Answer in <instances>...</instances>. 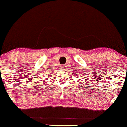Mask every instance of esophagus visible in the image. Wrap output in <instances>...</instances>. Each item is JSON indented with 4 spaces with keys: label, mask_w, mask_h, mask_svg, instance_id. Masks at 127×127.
Listing matches in <instances>:
<instances>
[{
    "label": "esophagus",
    "mask_w": 127,
    "mask_h": 127,
    "mask_svg": "<svg viewBox=\"0 0 127 127\" xmlns=\"http://www.w3.org/2000/svg\"><path fill=\"white\" fill-rule=\"evenodd\" d=\"M65 68H66V65H62V70H65Z\"/></svg>",
    "instance_id": "esophagus-1"
}]
</instances>
